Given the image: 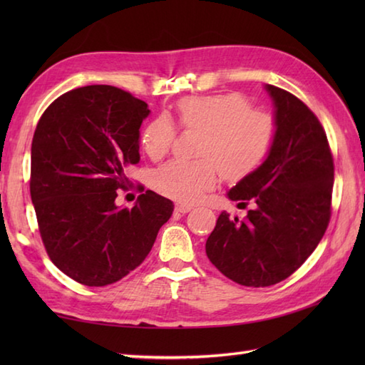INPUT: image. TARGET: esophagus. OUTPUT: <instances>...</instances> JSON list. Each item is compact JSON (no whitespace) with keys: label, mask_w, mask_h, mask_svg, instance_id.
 Returning <instances> with one entry per match:
<instances>
[{"label":"esophagus","mask_w":365,"mask_h":365,"mask_svg":"<svg viewBox=\"0 0 365 365\" xmlns=\"http://www.w3.org/2000/svg\"><path fill=\"white\" fill-rule=\"evenodd\" d=\"M192 210V205H188V204H177L175 205V212L178 213H188Z\"/></svg>","instance_id":"esophagus-1"}]
</instances>
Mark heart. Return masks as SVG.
I'll use <instances>...</instances> for the list:
<instances>
[{
	"label": "heart",
	"mask_w": 365,
	"mask_h": 365,
	"mask_svg": "<svg viewBox=\"0 0 365 365\" xmlns=\"http://www.w3.org/2000/svg\"><path fill=\"white\" fill-rule=\"evenodd\" d=\"M178 123L200 131L197 155L192 161L173 160L153 175V187L161 195L180 202H196L218 180H238L254 173L267 160L276 141V120L271 114L251 108L235 92L190 97L177 105ZM175 127L168 118H157L141 133L147 157L160 160L169 152Z\"/></svg>",
	"instance_id": "heart-1"
}]
</instances>
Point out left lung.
I'll list each match as a JSON object with an SVG mask.
<instances>
[{
  "label": "left lung",
  "instance_id": "left-lung-1",
  "mask_svg": "<svg viewBox=\"0 0 365 365\" xmlns=\"http://www.w3.org/2000/svg\"><path fill=\"white\" fill-rule=\"evenodd\" d=\"M273 100L276 141L267 160L227 191L246 218L222 212L205 252L232 281L268 287L294 273L314 252L331 216L334 163L315 114L281 88L265 84Z\"/></svg>",
  "mask_w": 365,
  "mask_h": 365
}]
</instances>
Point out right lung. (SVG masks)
Segmentation results:
<instances>
[{
  "label": "right lung",
  "instance_id": "right-lung-1",
  "mask_svg": "<svg viewBox=\"0 0 365 365\" xmlns=\"http://www.w3.org/2000/svg\"><path fill=\"white\" fill-rule=\"evenodd\" d=\"M145 102L106 84L84 86L46 108L31 145V199L48 257L89 287L118 282L141 265L173 200L147 190L131 208L115 204L139 161Z\"/></svg>",
  "mask_w": 365,
  "mask_h": 365
}]
</instances>
